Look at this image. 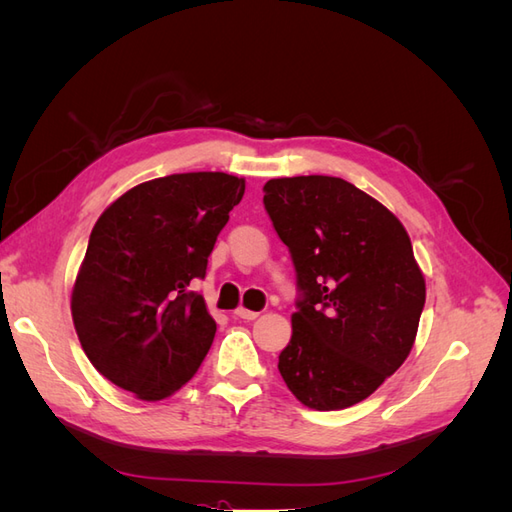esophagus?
I'll list each match as a JSON object with an SVG mask.
<instances>
[{"label":"esophagus","mask_w":512,"mask_h":512,"mask_svg":"<svg viewBox=\"0 0 512 512\" xmlns=\"http://www.w3.org/2000/svg\"><path fill=\"white\" fill-rule=\"evenodd\" d=\"M235 316H237V318H241V320H256V318H258V312H250V309L239 307L237 312H235Z\"/></svg>","instance_id":"1"}]
</instances>
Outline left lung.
<instances>
[{
  "label": "left lung",
  "instance_id": "left-lung-1",
  "mask_svg": "<svg viewBox=\"0 0 512 512\" xmlns=\"http://www.w3.org/2000/svg\"><path fill=\"white\" fill-rule=\"evenodd\" d=\"M262 190L299 288L277 369L303 406L350 408L395 374L414 346L425 277L408 232L339 177L271 179Z\"/></svg>",
  "mask_w": 512,
  "mask_h": 512
}]
</instances>
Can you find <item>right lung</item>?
<instances>
[{"label": "right lung", "mask_w": 512, "mask_h": 512, "mask_svg": "<svg viewBox=\"0 0 512 512\" xmlns=\"http://www.w3.org/2000/svg\"><path fill=\"white\" fill-rule=\"evenodd\" d=\"M243 192L245 181L226 173L168 175L136 185L98 218L72 320L91 365L119 389L158 401L198 371L218 327L190 284L205 277Z\"/></svg>", "instance_id": "obj_1"}]
</instances>
